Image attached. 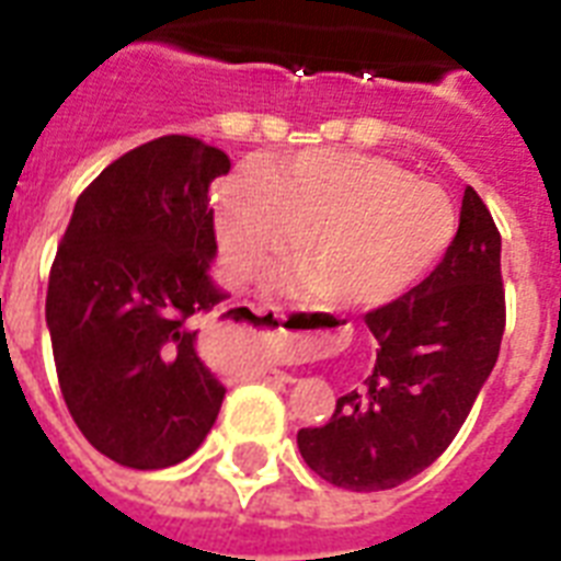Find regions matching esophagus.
Returning a JSON list of instances; mask_svg holds the SVG:
<instances>
[{"mask_svg":"<svg viewBox=\"0 0 561 561\" xmlns=\"http://www.w3.org/2000/svg\"><path fill=\"white\" fill-rule=\"evenodd\" d=\"M255 317H259V329H262V334L267 337V343L271 346H279L285 337H288V332H285V311H282L279 306H259L253 308ZM299 320H308V317H299ZM314 334H320V329H308V332H297V337H302V341H311ZM273 378H279V381H288V375L282 373H273Z\"/></svg>","mask_w":561,"mask_h":561,"instance_id":"34e87169","label":"esophagus"}]
</instances>
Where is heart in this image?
Segmentation results:
<instances>
[{
	"label": "heart",
	"instance_id": "b5f03b06",
	"mask_svg": "<svg viewBox=\"0 0 561 561\" xmlns=\"http://www.w3.org/2000/svg\"><path fill=\"white\" fill-rule=\"evenodd\" d=\"M227 271L253 279L297 236L285 285L341 308H373L416 285L457 236L451 194L381 157L306 151L253 165L218 197Z\"/></svg>",
	"mask_w": 561,
	"mask_h": 561
}]
</instances>
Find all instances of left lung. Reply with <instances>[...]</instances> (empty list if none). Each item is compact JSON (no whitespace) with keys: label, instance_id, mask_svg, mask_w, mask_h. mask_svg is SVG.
Instances as JSON below:
<instances>
[{"label":"left lung","instance_id":"8db88e82","mask_svg":"<svg viewBox=\"0 0 561 561\" xmlns=\"http://www.w3.org/2000/svg\"><path fill=\"white\" fill-rule=\"evenodd\" d=\"M378 341L373 373L337 399L323 427H302L308 469L352 492L392 489L451 445L504 337L501 232L466 188L443 262L404 297L364 317Z\"/></svg>","mask_w":561,"mask_h":561}]
</instances>
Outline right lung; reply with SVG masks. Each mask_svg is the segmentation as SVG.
I'll use <instances>...</instances> for the list:
<instances>
[{
  "label": "right lung",
  "instance_id": "1",
  "mask_svg": "<svg viewBox=\"0 0 561 561\" xmlns=\"http://www.w3.org/2000/svg\"><path fill=\"white\" fill-rule=\"evenodd\" d=\"M229 157L160 136L110 162L75 203L48 273L46 323L60 392L95 451L169 469L197 451L227 387L197 355L194 320L227 294L211 180Z\"/></svg>",
  "mask_w": 561,
  "mask_h": 561
}]
</instances>
